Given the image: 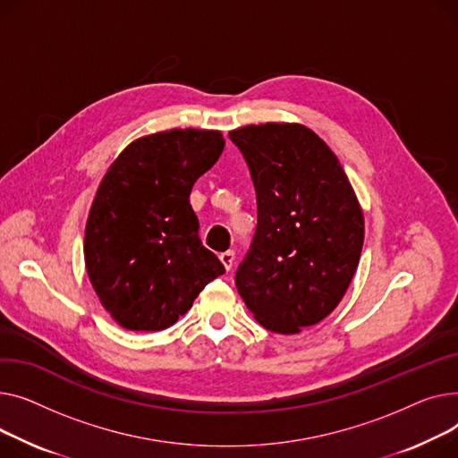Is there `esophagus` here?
I'll return each instance as SVG.
<instances>
[{"instance_id": "esophagus-1", "label": "esophagus", "mask_w": 458, "mask_h": 458, "mask_svg": "<svg viewBox=\"0 0 458 458\" xmlns=\"http://www.w3.org/2000/svg\"><path fill=\"white\" fill-rule=\"evenodd\" d=\"M220 260H222L225 270L231 272V270H233V264H234V253H233V251H225V253L220 255Z\"/></svg>"}]
</instances>
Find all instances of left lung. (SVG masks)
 Here are the masks:
<instances>
[{
    "mask_svg": "<svg viewBox=\"0 0 458 458\" xmlns=\"http://www.w3.org/2000/svg\"><path fill=\"white\" fill-rule=\"evenodd\" d=\"M250 166L257 231L234 284L259 324L298 335L342 301L360 260L364 214L340 160L303 123L229 131Z\"/></svg>",
    "mask_w": 458,
    "mask_h": 458,
    "instance_id": "1",
    "label": "left lung"
}]
</instances>
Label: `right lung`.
<instances>
[{
	"label": "right lung",
	"instance_id": "obj_1",
	"mask_svg": "<svg viewBox=\"0 0 458 458\" xmlns=\"http://www.w3.org/2000/svg\"><path fill=\"white\" fill-rule=\"evenodd\" d=\"M214 129H168L122 149L85 229V266L103 309L129 331H163L225 274L201 246L188 196L224 151Z\"/></svg>",
	"mask_w": 458,
	"mask_h": 458
}]
</instances>
